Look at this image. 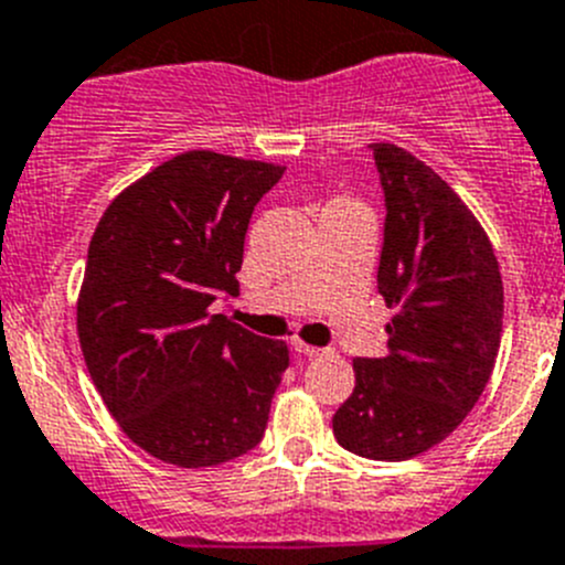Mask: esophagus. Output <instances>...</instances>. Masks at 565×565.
<instances>
[{"instance_id":"obj_1","label":"esophagus","mask_w":565,"mask_h":565,"mask_svg":"<svg viewBox=\"0 0 565 565\" xmlns=\"http://www.w3.org/2000/svg\"><path fill=\"white\" fill-rule=\"evenodd\" d=\"M292 349L298 354H303V358H318L323 349H318V345H309V343H301V340H292Z\"/></svg>"}]
</instances>
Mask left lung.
I'll return each mask as SVG.
<instances>
[{
    "instance_id": "8db88e82",
    "label": "left lung",
    "mask_w": 565,
    "mask_h": 565,
    "mask_svg": "<svg viewBox=\"0 0 565 565\" xmlns=\"http://www.w3.org/2000/svg\"><path fill=\"white\" fill-rule=\"evenodd\" d=\"M385 194L377 289L394 309L385 358L354 360V391L332 416L334 439L377 461L445 441L490 383L504 323V284L484 227L430 166L371 143Z\"/></svg>"
}]
</instances>
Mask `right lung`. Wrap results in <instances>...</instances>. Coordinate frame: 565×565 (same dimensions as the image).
<instances>
[{
    "mask_svg": "<svg viewBox=\"0 0 565 565\" xmlns=\"http://www.w3.org/2000/svg\"><path fill=\"white\" fill-rule=\"evenodd\" d=\"M284 166L185 151L100 216L78 292V340L100 399L146 454L216 467L262 441L289 365L284 340L211 315L238 292L253 207Z\"/></svg>",
    "mask_w": 565,
    "mask_h": 565,
    "instance_id": "right-lung-1",
    "label": "right lung"
}]
</instances>
